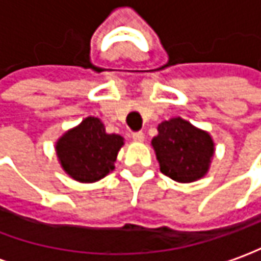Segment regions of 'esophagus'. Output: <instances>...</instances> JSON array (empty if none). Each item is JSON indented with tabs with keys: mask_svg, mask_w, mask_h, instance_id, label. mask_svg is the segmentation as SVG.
I'll return each instance as SVG.
<instances>
[{
	"mask_svg": "<svg viewBox=\"0 0 261 261\" xmlns=\"http://www.w3.org/2000/svg\"><path fill=\"white\" fill-rule=\"evenodd\" d=\"M132 139H134L135 142H143L145 135H143V132H134L132 134Z\"/></svg>",
	"mask_w": 261,
	"mask_h": 261,
	"instance_id": "esophagus-1",
	"label": "esophagus"
}]
</instances>
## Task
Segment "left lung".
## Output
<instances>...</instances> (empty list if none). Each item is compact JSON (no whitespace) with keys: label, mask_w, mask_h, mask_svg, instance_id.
Masks as SVG:
<instances>
[{"label":"left lung","mask_w":261,"mask_h":261,"mask_svg":"<svg viewBox=\"0 0 261 261\" xmlns=\"http://www.w3.org/2000/svg\"><path fill=\"white\" fill-rule=\"evenodd\" d=\"M152 146L164 175L176 182H194L205 175L214 155V141L208 132L182 118L158 125Z\"/></svg>","instance_id":"1"}]
</instances>
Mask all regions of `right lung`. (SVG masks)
I'll use <instances>...</instances> for the list:
<instances>
[{"mask_svg":"<svg viewBox=\"0 0 261 261\" xmlns=\"http://www.w3.org/2000/svg\"><path fill=\"white\" fill-rule=\"evenodd\" d=\"M123 138L106 134L102 120L86 118L56 143V153L64 172L79 182H96L115 169Z\"/></svg>","mask_w":261,"mask_h":261,"instance_id":"add662e5","label":"right lung"}]
</instances>
